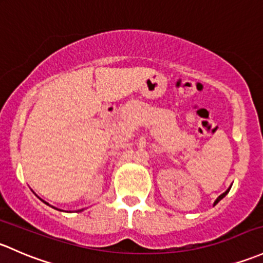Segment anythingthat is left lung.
I'll use <instances>...</instances> for the list:
<instances>
[{"instance_id":"left-lung-1","label":"left lung","mask_w":263,"mask_h":263,"mask_svg":"<svg viewBox=\"0 0 263 263\" xmlns=\"http://www.w3.org/2000/svg\"><path fill=\"white\" fill-rule=\"evenodd\" d=\"M231 186H232V185H231ZM231 186H229V187H228V189H227V190H226V192H224V193H223V194H220V195H219V197H218L217 199H215V201H214V205H217V204H218V203H219V201H220V200H222V199H223V198H224L227 194H228V193H229V190H231Z\"/></svg>"}]
</instances>
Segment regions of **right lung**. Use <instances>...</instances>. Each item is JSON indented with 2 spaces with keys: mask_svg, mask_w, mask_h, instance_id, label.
<instances>
[{
  "mask_svg": "<svg viewBox=\"0 0 263 263\" xmlns=\"http://www.w3.org/2000/svg\"><path fill=\"white\" fill-rule=\"evenodd\" d=\"M39 198V197H37ZM39 199H40V198H39ZM41 200H43V199H41ZM44 201V200H43ZM44 203H45V204H48V203H46V201H44ZM48 205H50V204H48ZM51 206V205H50ZM51 208H54V209H58V208H55V206H51ZM58 211H60V212H64V211H62V209H58ZM83 211H84V209H79V211H77V212H83ZM68 213H70V211H69Z\"/></svg>",
  "mask_w": 263,
  "mask_h": 263,
  "instance_id": "obj_1",
  "label": "right lung"
}]
</instances>
